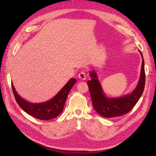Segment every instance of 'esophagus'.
I'll return each instance as SVG.
<instances>
[{
  "mask_svg": "<svg viewBox=\"0 0 156 156\" xmlns=\"http://www.w3.org/2000/svg\"><path fill=\"white\" fill-rule=\"evenodd\" d=\"M78 78L81 80H85L86 79V75H85V73L84 71H81L79 75H78Z\"/></svg>",
  "mask_w": 156,
  "mask_h": 156,
  "instance_id": "34e87169",
  "label": "esophagus"
}]
</instances>
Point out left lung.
I'll return each mask as SVG.
<instances>
[{"label": "left lung", "instance_id": "left-lung-1", "mask_svg": "<svg viewBox=\"0 0 156 156\" xmlns=\"http://www.w3.org/2000/svg\"><path fill=\"white\" fill-rule=\"evenodd\" d=\"M142 57V69L140 79L136 87L130 94L118 98H108L103 92L99 80L95 71L90 73L92 80L88 81L87 84L90 93L94 109L100 115L105 118H112L123 115L132 110L143 94L145 83V74L144 60Z\"/></svg>", "mask_w": 156, "mask_h": 156}]
</instances>
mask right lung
Here are the masks:
<instances>
[{
  "mask_svg": "<svg viewBox=\"0 0 156 156\" xmlns=\"http://www.w3.org/2000/svg\"><path fill=\"white\" fill-rule=\"evenodd\" d=\"M76 83V79L71 78L52 99L45 102L38 104L31 103L24 100L16 92L12 83L11 85L15 99L24 112L35 118L41 120H48L57 117L62 112L68 94Z\"/></svg>",
  "mask_w": 156,
  "mask_h": 156,
  "instance_id": "right-lung-1",
  "label": "right lung"
}]
</instances>
